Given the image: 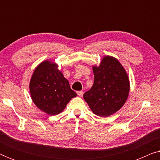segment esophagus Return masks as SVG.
Returning <instances> with one entry per match:
<instances>
[{"label": "esophagus", "instance_id": "1", "mask_svg": "<svg viewBox=\"0 0 160 160\" xmlns=\"http://www.w3.org/2000/svg\"><path fill=\"white\" fill-rule=\"evenodd\" d=\"M77 94H78V95L79 96V97H82L83 95H84V92H83V91H78Z\"/></svg>", "mask_w": 160, "mask_h": 160}]
</instances>
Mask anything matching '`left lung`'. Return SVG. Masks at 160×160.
<instances>
[{"instance_id": "8db88e82", "label": "left lung", "mask_w": 160, "mask_h": 160, "mask_svg": "<svg viewBox=\"0 0 160 160\" xmlns=\"http://www.w3.org/2000/svg\"><path fill=\"white\" fill-rule=\"evenodd\" d=\"M94 84L84 99L95 115L108 117L125 103L130 92L127 71L114 57L104 56L100 65H93Z\"/></svg>"}]
</instances>
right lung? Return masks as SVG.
<instances>
[{"label": "right lung", "instance_id": "1", "mask_svg": "<svg viewBox=\"0 0 160 160\" xmlns=\"http://www.w3.org/2000/svg\"><path fill=\"white\" fill-rule=\"evenodd\" d=\"M34 104L48 115L62 112L76 94L70 87L58 65L50 60L41 62L35 68L29 84Z\"/></svg>", "mask_w": 160, "mask_h": 160}]
</instances>
